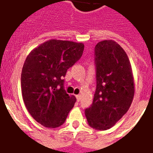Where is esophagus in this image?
<instances>
[{
	"label": "esophagus",
	"mask_w": 153,
	"mask_h": 153,
	"mask_svg": "<svg viewBox=\"0 0 153 153\" xmlns=\"http://www.w3.org/2000/svg\"><path fill=\"white\" fill-rule=\"evenodd\" d=\"M76 98H77V101L79 102L80 99H81V94H78V95H76Z\"/></svg>",
	"instance_id": "1"
}]
</instances>
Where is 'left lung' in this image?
Here are the masks:
<instances>
[{
	"mask_svg": "<svg viewBox=\"0 0 153 153\" xmlns=\"http://www.w3.org/2000/svg\"><path fill=\"white\" fill-rule=\"evenodd\" d=\"M97 86L91 107L85 110L89 126L111 128L126 114L134 96V80L128 55L114 40H102L94 48Z\"/></svg>",
	"mask_w": 153,
	"mask_h": 153,
	"instance_id": "left-lung-1",
	"label": "left lung"
}]
</instances>
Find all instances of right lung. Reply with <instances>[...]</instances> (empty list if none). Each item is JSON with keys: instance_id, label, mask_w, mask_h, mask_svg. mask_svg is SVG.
I'll list each match as a JSON object with an SVG mask.
<instances>
[{"instance_id": "obj_1", "label": "right lung", "mask_w": 153, "mask_h": 153, "mask_svg": "<svg viewBox=\"0 0 153 153\" xmlns=\"http://www.w3.org/2000/svg\"><path fill=\"white\" fill-rule=\"evenodd\" d=\"M84 44L50 39L27 55L21 72L23 100L31 116L44 127L64 123L76 98L64 90L67 69L81 58Z\"/></svg>"}]
</instances>
